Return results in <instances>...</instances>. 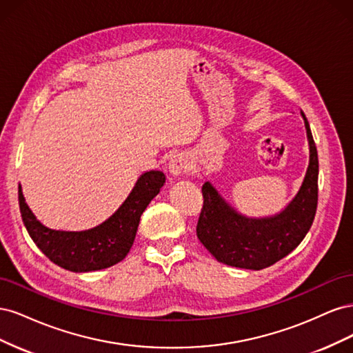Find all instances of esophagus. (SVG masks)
<instances>
[{"label":"esophagus","mask_w":353,"mask_h":353,"mask_svg":"<svg viewBox=\"0 0 353 353\" xmlns=\"http://www.w3.org/2000/svg\"><path fill=\"white\" fill-rule=\"evenodd\" d=\"M168 169H169L170 176H174V178H179L181 175H184L187 170H188V159H187V156L183 154V153L174 154L172 157L169 159Z\"/></svg>","instance_id":"esophagus-1"}]
</instances>
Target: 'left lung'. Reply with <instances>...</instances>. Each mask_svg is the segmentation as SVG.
Masks as SVG:
<instances>
[{"instance_id":"left-lung-1","label":"left lung","mask_w":353,"mask_h":353,"mask_svg":"<svg viewBox=\"0 0 353 353\" xmlns=\"http://www.w3.org/2000/svg\"><path fill=\"white\" fill-rule=\"evenodd\" d=\"M303 117L309 165L292 201L271 216L240 213L209 181L203 184L205 203L197 222V237L218 262L243 270H263L293 252L311 228L318 203V153L311 128Z\"/></svg>"}]
</instances>
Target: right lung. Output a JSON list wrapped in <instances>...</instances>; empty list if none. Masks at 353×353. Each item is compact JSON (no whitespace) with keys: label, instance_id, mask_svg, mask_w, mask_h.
<instances>
[{"label":"right lung","instance_id":"1","mask_svg":"<svg viewBox=\"0 0 353 353\" xmlns=\"http://www.w3.org/2000/svg\"><path fill=\"white\" fill-rule=\"evenodd\" d=\"M165 181L166 176L160 170L144 172L110 218L85 231L46 227L29 209L20 185L19 206L30 239L51 262L72 272H91L109 268L125 259L134 244L143 212L160 193Z\"/></svg>","mask_w":353,"mask_h":353}]
</instances>
